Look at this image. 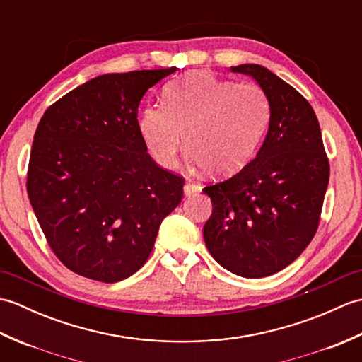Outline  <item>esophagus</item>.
Wrapping results in <instances>:
<instances>
[{"mask_svg":"<svg viewBox=\"0 0 362 362\" xmlns=\"http://www.w3.org/2000/svg\"><path fill=\"white\" fill-rule=\"evenodd\" d=\"M199 189H201V187L196 185V183H193V182H187V183H185V187H183V193H185V196H191V194L197 193Z\"/></svg>","mask_w":362,"mask_h":362,"instance_id":"34e87169","label":"esophagus"}]
</instances>
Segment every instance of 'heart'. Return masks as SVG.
I'll return each mask as SVG.
<instances>
[{
  "label": "heart",
  "mask_w": 362,
  "mask_h": 362,
  "mask_svg": "<svg viewBox=\"0 0 362 362\" xmlns=\"http://www.w3.org/2000/svg\"><path fill=\"white\" fill-rule=\"evenodd\" d=\"M269 117L267 96L257 83L194 71L169 83L163 105L146 107L138 127L161 168L179 166L187 134L191 161L227 177L240 173L255 156Z\"/></svg>",
  "instance_id": "b5f03b06"
}]
</instances>
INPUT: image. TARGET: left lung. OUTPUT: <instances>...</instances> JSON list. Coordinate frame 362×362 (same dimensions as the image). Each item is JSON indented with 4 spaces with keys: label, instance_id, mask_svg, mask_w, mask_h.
Masks as SVG:
<instances>
[{
    "label": "left lung",
    "instance_id": "left-lung-1",
    "mask_svg": "<svg viewBox=\"0 0 362 362\" xmlns=\"http://www.w3.org/2000/svg\"><path fill=\"white\" fill-rule=\"evenodd\" d=\"M232 71L258 82L271 119L257 157L230 179L204 188L213 202L204 240L227 271L261 279L289 266L316 235L329 163L316 113L294 87L261 65Z\"/></svg>",
    "mask_w": 362,
    "mask_h": 362
}]
</instances>
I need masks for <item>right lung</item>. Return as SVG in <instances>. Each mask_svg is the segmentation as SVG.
Wrapping results in <instances>:
<instances>
[{
	"instance_id": "obj_1",
	"label": "right lung",
	"mask_w": 362,
	"mask_h": 362,
	"mask_svg": "<svg viewBox=\"0 0 362 362\" xmlns=\"http://www.w3.org/2000/svg\"><path fill=\"white\" fill-rule=\"evenodd\" d=\"M175 68L103 74L49 105L38 122L28 196L70 271L103 283L148 261L185 179L151 158L138 127L143 95Z\"/></svg>"
}]
</instances>
